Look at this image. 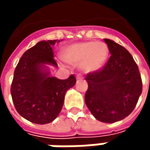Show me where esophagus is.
I'll use <instances>...</instances> for the list:
<instances>
[{
  "mask_svg": "<svg viewBox=\"0 0 150 150\" xmlns=\"http://www.w3.org/2000/svg\"><path fill=\"white\" fill-rule=\"evenodd\" d=\"M82 79H83V76L81 75H76V80H82Z\"/></svg>",
  "mask_w": 150,
  "mask_h": 150,
  "instance_id": "obj_1",
  "label": "esophagus"
}]
</instances>
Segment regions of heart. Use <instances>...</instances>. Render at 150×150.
Wrapping results in <instances>:
<instances>
[{
  "instance_id": "obj_1",
  "label": "heart",
  "mask_w": 150,
  "mask_h": 150,
  "mask_svg": "<svg viewBox=\"0 0 150 150\" xmlns=\"http://www.w3.org/2000/svg\"><path fill=\"white\" fill-rule=\"evenodd\" d=\"M108 47L102 42H82L67 46L62 51V58L68 63L79 66L80 69L91 74L99 71L108 57Z\"/></svg>"
}]
</instances>
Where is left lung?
Returning a JSON list of instances; mask_svg holds the SVG:
<instances>
[{"label": "left lung", "instance_id": "1", "mask_svg": "<svg viewBox=\"0 0 150 150\" xmlns=\"http://www.w3.org/2000/svg\"><path fill=\"white\" fill-rule=\"evenodd\" d=\"M111 54L101 70L86 76L85 103L100 122L113 123L127 117L142 94L138 67L130 53L112 40L104 39Z\"/></svg>", "mask_w": 150, "mask_h": 150}]
</instances>
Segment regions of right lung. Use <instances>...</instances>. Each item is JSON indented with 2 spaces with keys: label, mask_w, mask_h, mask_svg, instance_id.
Wrapping results in <instances>:
<instances>
[{
  "label": "right lung",
  "mask_w": 150,
  "mask_h": 150,
  "mask_svg": "<svg viewBox=\"0 0 150 150\" xmlns=\"http://www.w3.org/2000/svg\"><path fill=\"white\" fill-rule=\"evenodd\" d=\"M61 41L39 42L22 54L15 68L11 85L15 109L36 124L49 123L58 116L66 92L76 82L74 75L60 80L50 74L48 65L58 68L52 46Z\"/></svg>",
  "instance_id": "right-lung-1"
}]
</instances>
